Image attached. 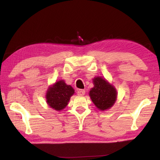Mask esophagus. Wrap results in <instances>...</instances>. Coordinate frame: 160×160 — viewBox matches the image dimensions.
Here are the masks:
<instances>
[{
    "instance_id": "1",
    "label": "esophagus",
    "mask_w": 160,
    "mask_h": 160,
    "mask_svg": "<svg viewBox=\"0 0 160 160\" xmlns=\"http://www.w3.org/2000/svg\"><path fill=\"white\" fill-rule=\"evenodd\" d=\"M85 91L84 90H78V94L79 96H83L85 95Z\"/></svg>"
}]
</instances>
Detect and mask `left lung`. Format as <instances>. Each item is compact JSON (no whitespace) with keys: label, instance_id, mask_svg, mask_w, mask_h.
<instances>
[{"label":"left lung","instance_id":"obj_1","mask_svg":"<svg viewBox=\"0 0 160 160\" xmlns=\"http://www.w3.org/2000/svg\"><path fill=\"white\" fill-rule=\"evenodd\" d=\"M94 87L89 92L91 100L100 111L109 109L117 99V91L112 84L104 78L97 76L93 79Z\"/></svg>","mask_w":160,"mask_h":160}]
</instances>
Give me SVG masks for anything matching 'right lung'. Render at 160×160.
I'll use <instances>...</instances> for the list:
<instances>
[{"label": "right lung", "mask_w": 160, "mask_h": 160, "mask_svg": "<svg viewBox=\"0 0 160 160\" xmlns=\"http://www.w3.org/2000/svg\"><path fill=\"white\" fill-rule=\"evenodd\" d=\"M75 93L74 89L60 80L48 87L46 92V101L51 108L61 111L68 104L70 97Z\"/></svg>", "instance_id": "right-lung-1"}]
</instances>
